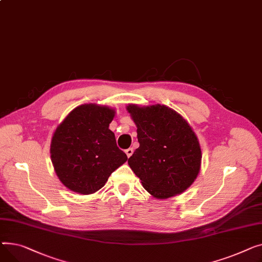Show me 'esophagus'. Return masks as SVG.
I'll use <instances>...</instances> for the list:
<instances>
[{
    "instance_id": "1",
    "label": "esophagus",
    "mask_w": 262,
    "mask_h": 262,
    "mask_svg": "<svg viewBox=\"0 0 262 262\" xmlns=\"http://www.w3.org/2000/svg\"><path fill=\"white\" fill-rule=\"evenodd\" d=\"M125 152H126L127 157H128V158H130V157L133 155V148H128Z\"/></svg>"
}]
</instances>
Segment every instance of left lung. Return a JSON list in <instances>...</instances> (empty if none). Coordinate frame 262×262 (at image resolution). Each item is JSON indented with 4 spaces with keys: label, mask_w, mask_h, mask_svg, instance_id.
<instances>
[{
    "label": "left lung",
    "mask_w": 262,
    "mask_h": 262,
    "mask_svg": "<svg viewBox=\"0 0 262 262\" xmlns=\"http://www.w3.org/2000/svg\"><path fill=\"white\" fill-rule=\"evenodd\" d=\"M137 127L140 143L128 164L144 188L168 199L185 191L201 166V148L188 122L166 105L127 107Z\"/></svg>",
    "instance_id": "left-lung-1"
}]
</instances>
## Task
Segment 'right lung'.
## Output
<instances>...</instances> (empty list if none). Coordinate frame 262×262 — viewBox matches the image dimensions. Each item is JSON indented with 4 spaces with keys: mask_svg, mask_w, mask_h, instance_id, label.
<instances>
[{
    "mask_svg": "<svg viewBox=\"0 0 262 262\" xmlns=\"http://www.w3.org/2000/svg\"><path fill=\"white\" fill-rule=\"evenodd\" d=\"M115 111L82 104L56 129L51 144L55 171L63 185L81 194L96 192L128 158L109 129Z\"/></svg>",
    "mask_w": 262,
    "mask_h": 262,
    "instance_id": "obj_1",
    "label": "right lung"
}]
</instances>
